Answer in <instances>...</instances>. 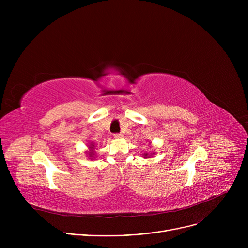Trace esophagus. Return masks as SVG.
<instances>
[{
	"label": "esophagus",
	"instance_id": "1",
	"mask_svg": "<svg viewBox=\"0 0 248 248\" xmlns=\"http://www.w3.org/2000/svg\"><path fill=\"white\" fill-rule=\"evenodd\" d=\"M113 137H114L115 139H121V138H123V134H121V133H117V134H114V135H113Z\"/></svg>",
	"mask_w": 248,
	"mask_h": 248
}]
</instances>
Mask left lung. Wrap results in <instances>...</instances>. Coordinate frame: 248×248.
<instances>
[{
    "label": "left lung",
    "instance_id": "8db88e82",
    "mask_svg": "<svg viewBox=\"0 0 248 248\" xmlns=\"http://www.w3.org/2000/svg\"><path fill=\"white\" fill-rule=\"evenodd\" d=\"M145 155H148V154H145Z\"/></svg>",
    "mask_w": 248,
    "mask_h": 248
}]
</instances>
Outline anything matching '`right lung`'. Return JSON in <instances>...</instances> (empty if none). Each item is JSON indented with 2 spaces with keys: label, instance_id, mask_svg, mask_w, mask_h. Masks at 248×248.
I'll return each mask as SVG.
<instances>
[{
  "label": "right lung",
  "instance_id": "add662e5",
  "mask_svg": "<svg viewBox=\"0 0 248 248\" xmlns=\"http://www.w3.org/2000/svg\"><path fill=\"white\" fill-rule=\"evenodd\" d=\"M89 149L91 150V152H89V154H88V155H89V157L91 158V157H93V155H94V154H93V150L94 149V145H93H93H90Z\"/></svg>",
  "mask_w": 248,
  "mask_h": 248
}]
</instances>
